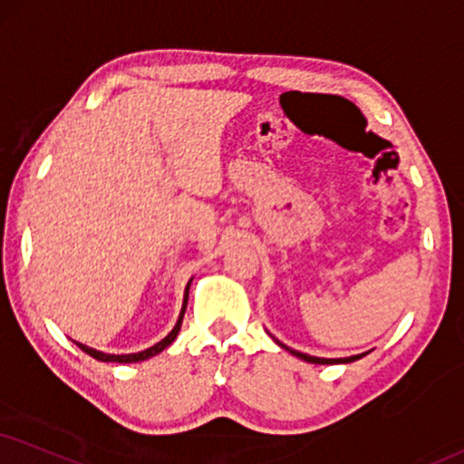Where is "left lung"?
I'll return each instance as SVG.
<instances>
[{"mask_svg": "<svg viewBox=\"0 0 464 464\" xmlns=\"http://www.w3.org/2000/svg\"><path fill=\"white\" fill-rule=\"evenodd\" d=\"M279 344V342H277ZM282 348H285V351H290L288 346H284V344H279ZM295 354V357H299V359H303V362H307V363H351V362H357V359H362L363 354H353V357H346V359H323V357H312V354H303V353H299V351H290Z\"/></svg>", "mask_w": 464, "mask_h": 464, "instance_id": "left-lung-1", "label": "left lung"}]
</instances>
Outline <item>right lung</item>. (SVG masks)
Wrapping results in <instances>:
<instances>
[{
    "mask_svg": "<svg viewBox=\"0 0 464 464\" xmlns=\"http://www.w3.org/2000/svg\"><path fill=\"white\" fill-rule=\"evenodd\" d=\"M188 285H191V282L187 284V290H185V303H182V312H180V316H179V323H176V327L171 329V334H169L168 337H163L161 342H157V344H154V346L146 348V351H141V353H133V354H107V353L94 351V348H90V346L79 344V342H77V346L82 348L83 353H88L90 357L99 359V362H111V363H135V362H144V359H148V357H154V354H159L161 351H165V348H168V346L171 344V342L176 340V335H179L180 324H182V316H185V310H187Z\"/></svg>",
    "mask_w": 464,
    "mask_h": 464,
    "instance_id": "obj_1",
    "label": "right lung"
}]
</instances>
